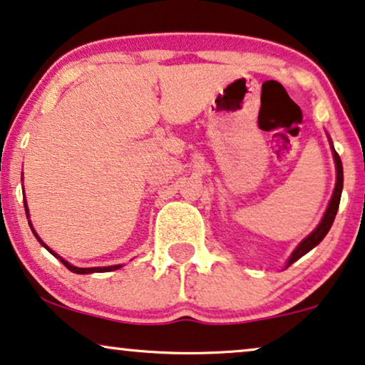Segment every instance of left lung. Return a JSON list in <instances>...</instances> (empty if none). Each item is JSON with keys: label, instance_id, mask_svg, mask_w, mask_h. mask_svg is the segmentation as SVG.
<instances>
[{"label": "left lung", "instance_id": "8db88e82", "mask_svg": "<svg viewBox=\"0 0 365 365\" xmlns=\"http://www.w3.org/2000/svg\"><path fill=\"white\" fill-rule=\"evenodd\" d=\"M329 143H330V148H332L334 162H335V173H337V177H335V187H334L332 197H330V202L327 205V210H325V213H324L322 220H320V223L317 227H315V230L312 233H309V235L305 237V239L300 242L297 247H295V250L292 252V254H290L287 262H285V269L292 265L294 262H297L300 257H304L305 254H307V252L312 250L314 247H317L320 242L324 240V237L327 235L330 227H332L335 215H337L339 203H341V195H342V187H344V170H342L341 157H339V153L335 152L330 137H329Z\"/></svg>", "mask_w": 365, "mask_h": 365}]
</instances>
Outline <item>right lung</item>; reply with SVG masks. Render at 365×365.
Listing matches in <instances>:
<instances>
[{"mask_svg": "<svg viewBox=\"0 0 365 365\" xmlns=\"http://www.w3.org/2000/svg\"><path fill=\"white\" fill-rule=\"evenodd\" d=\"M24 210H26V217H28V218H30V212H28V203H26V200H24ZM28 223H30V227H31V230H33V233H35L36 240H38V242H40V244H41L43 247H45V249H46L48 252H50V254H51V255H55V257H56V259H60V262H61V264H63V265H65L68 270H71V272H73V274H93V272H110V270H118V269H120V267H121V265H110V267H88V269H81V267H75V265H71V264H70V262H66L65 259H61V257H60V255H58V254H56V252H53V250L50 249V247H48V245L45 244V242H43V240L40 239V237H38V233L35 232V228H33V225H31V220H30V222H28Z\"/></svg>", "mask_w": 365, "mask_h": 365, "instance_id": "add662e5", "label": "right lung"}]
</instances>
